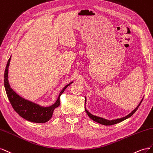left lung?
<instances>
[{
	"mask_svg": "<svg viewBox=\"0 0 153 153\" xmlns=\"http://www.w3.org/2000/svg\"><path fill=\"white\" fill-rule=\"evenodd\" d=\"M142 101H143V100H142L141 102H140V104H138V106L136 108H135L134 110L131 113H130L127 116H126V117H123V118H120V119H117L112 120H108L103 119V118L91 115L90 112L88 111V110H86V108H85V111H86V112L87 113V115H88V117L90 118V119H92L95 122H96V123H98L99 124H101L104 125V126H111V125H113V124H116L117 123H120V122L128 119V118H129L130 117H131L134 114V113L136 112V111L138 110V108L140 106V104L142 103ZM85 103H86V102H85Z\"/></svg>",
	"mask_w": 153,
	"mask_h": 153,
	"instance_id": "left-lung-1",
	"label": "left lung"
}]
</instances>
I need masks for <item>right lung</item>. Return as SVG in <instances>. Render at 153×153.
<instances>
[{"label":"right lung","mask_w":153,"mask_h":153,"mask_svg":"<svg viewBox=\"0 0 153 153\" xmlns=\"http://www.w3.org/2000/svg\"><path fill=\"white\" fill-rule=\"evenodd\" d=\"M11 57L8 59L5 72H4V87L6 94L13 108L18 114L25 120L36 123H45L49 121L53 114L54 109L60 105L59 98L65 90L72 83V82L65 86L61 91L57 101L52 106L49 107H42L21 97L11 89L8 82V67L10 65Z\"/></svg>","instance_id":"obj_1"}]
</instances>
